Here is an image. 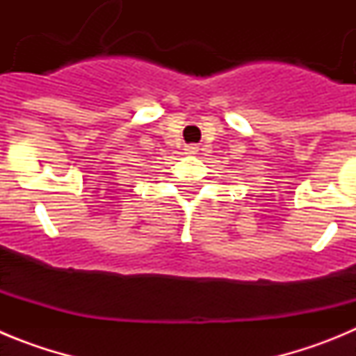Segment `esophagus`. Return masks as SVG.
<instances>
[{
	"label": "esophagus",
	"instance_id": "obj_1",
	"mask_svg": "<svg viewBox=\"0 0 356 356\" xmlns=\"http://www.w3.org/2000/svg\"><path fill=\"white\" fill-rule=\"evenodd\" d=\"M197 151H200V147H197L196 144H187V146H185V153H187V155H196Z\"/></svg>",
	"mask_w": 356,
	"mask_h": 356
}]
</instances>
